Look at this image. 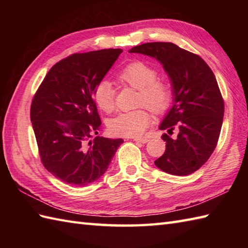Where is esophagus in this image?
Listing matches in <instances>:
<instances>
[{"mask_svg": "<svg viewBox=\"0 0 248 248\" xmlns=\"http://www.w3.org/2000/svg\"><path fill=\"white\" fill-rule=\"evenodd\" d=\"M133 140H134V141H136V143L146 144V143H148V140H147V139H138V138H135V139H133Z\"/></svg>", "mask_w": 248, "mask_h": 248, "instance_id": "obj_1", "label": "esophagus"}]
</instances>
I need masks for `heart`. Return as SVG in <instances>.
<instances>
[{
	"instance_id": "b5f03b06",
	"label": "heart",
	"mask_w": 248,
	"mask_h": 248,
	"mask_svg": "<svg viewBox=\"0 0 248 248\" xmlns=\"http://www.w3.org/2000/svg\"><path fill=\"white\" fill-rule=\"evenodd\" d=\"M154 66L143 61H133L121 69L117 78L127 85L139 89L138 107L146 105L155 113H162L170 107L172 99L170 83L157 78ZM93 98L97 107L105 113L115 108V89L108 81H99L93 91ZM151 124V115L146 108L131 112L120 113L108 123V131L114 135L124 138H139Z\"/></svg>"
}]
</instances>
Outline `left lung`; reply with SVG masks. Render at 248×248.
<instances>
[{"label":"left lung","mask_w":248,"mask_h":248,"mask_svg":"<svg viewBox=\"0 0 248 248\" xmlns=\"http://www.w3.org/2000/svg\"><path fill=\"white\" fill-rule=\"evenodd\" d=\"M130 53L155 57L171 81L173 105L160 124L168 132L162 135L166 149L155 164L170 175L193 173L213 154L223 124L224 99L213 71L199 55L172 43H147ZM175 128L178 134L171 138Z\"/></svg>","instance_id":"left-lung-1"}]
</instances>
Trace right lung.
<instances>
[{"mask_svg":"<svg viewBox=\"0 0 248 248\" xmlns=\"http://www.w3.org/2000/svg\"><path fill=\"white\" fill-rule=\"evenodd\" d=\"M121 49L75 53L51 68L31 104V121L41 163L61 181L85 186L107 171L124 143L97 136L101 120L93 91Z\"/></svg>","mask_w":248,"mask_h":248,"instance_id":"1","label":"right lung"}]
</instances>
